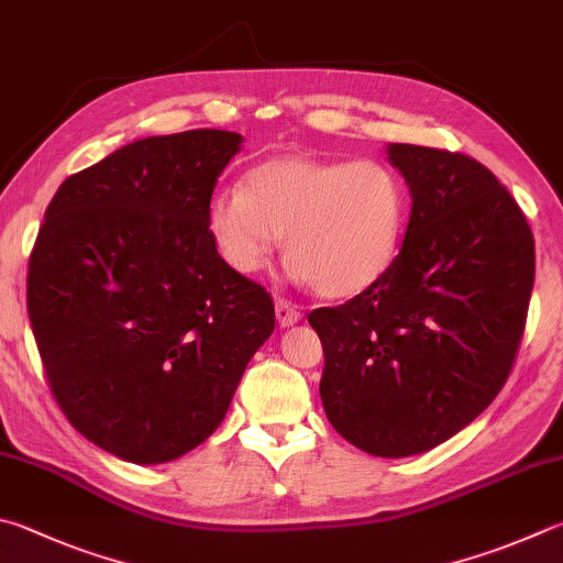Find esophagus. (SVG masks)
<instances>
[{"instance_id":"34e87169","label":"esophagus","mask_w":563,"mask_h":563,"mask_svg":"<svg viewBox=\"0 0 563 563\" xmlns=\"http://www.w3.org/2000/svg\"><path fill=\"white\" fill-rule=\"evenodd\" d=\"M275 317H278L280 327H290L300 320V308L285 298H275Z\"/></svg>"}]
</instances>
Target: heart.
I'll return each mask as SVG.
<instances>
[{
    "instance_id": "b5f03b06",
    "label": "heart",
    "mask_w": 563,
    "mask_h": 563,
    "mask_svg": "<svg viewBox=\"0 0 563 563\" xmlns=\"http://www.w3.org/2000/svg\"><path fill=\"white\" fill-rule=\"evenodd\" d=\"M408 197L382 159L275 157L243 187H221L207 203V231L231 271L263 268L278 236L292 275L322 298H352L382 278L401 246Z\"/></svg>"
}]
</instances>
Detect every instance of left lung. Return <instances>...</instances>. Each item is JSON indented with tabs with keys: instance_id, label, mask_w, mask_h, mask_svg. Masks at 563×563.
I'll list each match as a JSON object with an SVG mask.
<instances>
[{
	"instance_id": "1",
	"label": "left lung",
	"mask_w": 563,
	"mask_h": 563,
	"mask_svg": "<svg viewBox=\"0 0 563 563\" xmlns=\"http://www.w3.org/2000/svg\"><path fill=\"white\" fill-rule=\"evenodd\" d=\"M411 189L404 246L379 280L312 310L320 396L364 453L431 451L485 411L522 342L534 236L499 179L463 152L388 145Z\"/></svg>"
}]
</instances>
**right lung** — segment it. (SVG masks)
<instances>
[{
    "instance_id": "obj_1",
    "label": "right lung",
    "mask_w": 563,
    "mask_h": 563,
    "mask_svg": "<svg viewBox=\"0 0 563 563\" xmlns=\"http://www.w3.org/2000/svg\"><path fill=\"white\" fill-rule=\"evenodd\" d=\"M241 140L189 130L130 142L60 184L29 255L51 394L80 435L130 463L207 441L275 327L271 295L231 271L207 231Z\"/></svg>"
}]
</instances>
